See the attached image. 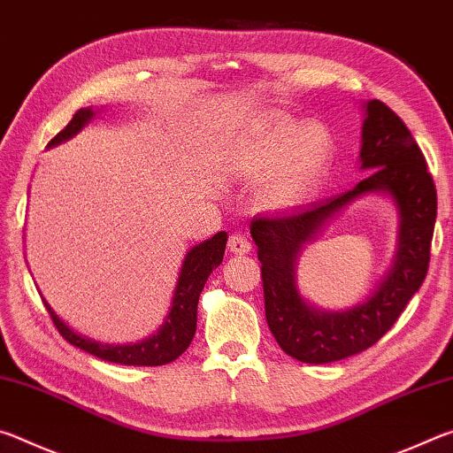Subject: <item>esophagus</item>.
<instances>
[{
  "mask_svg": "<svg viewBox=\"0 0 453 453\" xmlns=\"http://www.w3.org/2000/svg\"><path fill=\"white\" fill-rule=\"evenodd\" d=\"M227 250L232 251V254H235V256L248 254V251L251 250L250 237L245 235V234H242V232L232 234V235H229V242H227Z\"/></svg>",
  "mask_w": 453,
  "mask_h": 453,
  "instance_id": "esophagus-1",
  "label": "esophagus"
}]
</instances>
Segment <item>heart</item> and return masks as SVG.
<instances>
[{"instance_id": "b5f03b06", "label": "heart", "mask_w": 453, "mask_h": 453, "mask_svg": "<svg viewBox=\"0 0 453 453\" xmlns=\"http://www.w3.org/2000/svg\"><path fill=\"white\" fill-rule=\"evenodd\" d=\"M334 157V140L321 124L275 121L245 150L243 178H265L257 202L267 210H288L303 203L324 180Z\"/></svg>"}]
</instances>
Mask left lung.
Instances as JSON below:
<instances>
[{"instance_id":"1","label":"left lung","mask_w":453,"mask_h":453,"mask_svg":"<svg viewBox=\"0 0 453 453\" xmlns=\"http://www.w3.org/2000/svg\"><path fill=\"white\" fill-rule=\"evenodd\" d=\"M359 157L370 173L351 191L288 216L256 218L250 227L262 264L267 326L280 348L303 364L337 362L372 348L402 316L429 267L438 213L435 183L410 129L380 99L365 105ZM367 190H386L401 211L395 267L364 304L340 314L319 312L296 291V254L327 219Z\"/></svg>"}]
</instances>
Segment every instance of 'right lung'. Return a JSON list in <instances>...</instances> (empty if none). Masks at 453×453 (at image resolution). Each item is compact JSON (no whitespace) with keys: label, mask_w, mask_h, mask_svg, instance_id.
Masks as SVG:
<instances>
[{"label":"right lung","mask_w":453,"mask_h":453,"mask_svg":"<svg viewBox=\"0 0 453 453\" xmlns=\"http://www.w3.org/2000/svg\"><path fill=\"white\" fill-rule=\"evenodd\" d=\"M94 116L91 107L88 110H80L72 118L61 132L53 137L50 145H56L59 142L70 140L80 129L88 124ZM227 243V234L219 232L211 237V240L203 242L191 248L186 256V262L181 265L178 286H175L172 311L167 316L165 324L159 327L156 335H151L150 340L134 343V346H104V343L86 340V337L72 332L64 321H61L51 308L45 303V308L50 311V318L53 326L58 327L65 342H70L72 346L80 348L88 354L96 356L105 362L121 364V365H164L170 364L173 359H178L183 351L189 348L191 340L196 335V324H197V300L199 294L208 281L210 273L216 270L224 259Z\"/></svg>","instance_id":"add662e5"}]
</instances>
